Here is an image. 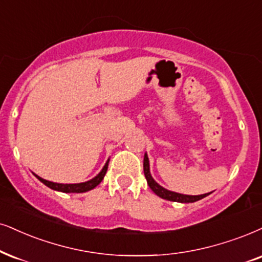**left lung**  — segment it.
<instances>
[{
    "label": "left lung",
    "mask_w": 262,
    "mask_h": 262,
    "mask_svg": "<svg viewBox=\"0 0 262 262\" xmlns=\"http://www.w3.org/2000/svg\"><path fill=\"white\" fill-rule=\"evenodd\" d=\"M144 174H145V178H146L147 185L150 186L151 190L154 191L157 196L163 198V200L171 201V202H179V203H193V202L200 201V200H202V198L209 196V194L211 193V192H209V193L192 196V194L178 193V192L169 191V190H167V188H164L163 186H161V185L158 183H156L155 179L152 178L151 171H150V161H148L147 154H145V156H144Z\"/></svg>",
    "instance_id": "left-lung-1"
}]
</instances>
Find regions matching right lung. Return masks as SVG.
<instances>
[{
    "mask_svg": "<svg viewBox=\"0 0 262 262\" xmlns=\"http://www.w3.org/2000/svg\"><path fill=\"white\" fill-rule=\"evenodd\" d=\"M108 162H110V160L106 161V163H105L104 167H102V169L100 170V173H99L97 177L91 179V180L85 181V183L59 184V183H53V181H48V180H46V179H42L41 177H38V175H36L35 173H34V175L38 179L39 181H41V183L45 184L46 186H48L49 188H52V190H54V191L65 192V193H82V192H87V191L93 190V188L97 187L98 185L101 183L102 179H104L105 174H106V171H107Z\"/></svg>",
    "mask_w": 262,
    "mask_h": 262,
    "instance_id": "obj_1",
    "label": "right lung"
}]
</instances>
